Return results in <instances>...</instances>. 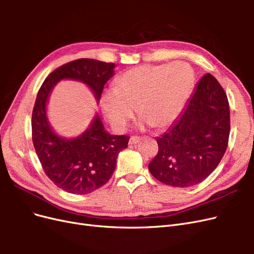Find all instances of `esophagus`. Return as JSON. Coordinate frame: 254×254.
Instances as JSON below:
<instances>
[{"instance_id": "1", "label": "esophagus", "mask_w": 254, "mask_h": 254, "mask_svg": "<svg viewBox=\"0 0 254 254\" xmlns=\"http://www.w3.org/2000/svg\"><path fill=\"white\" fill-rule=\"evenodd\" d=\"M141 141V137H139V136H131L129 139V144L130 145H133V144H137Z\"/></svg>"}]
</instances>
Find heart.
<instances>
[{"instance_id":"1","label":"heart","mask_w":254,"mask_h":254,"mask_svg":"<svg viewBox=\"0 0 254 254\" xmlns=\"http://www.w3.org/2000/svg\"><path fill=\"white\" fill-rule=\"evenodd\" d=\"M194 80L193 68L182 61L135 66L118 77L114 89L104 92L101 108L117 131L126 128L134 108L144 123L163 128L182 111Z\"/></svg>"}]
</instances>
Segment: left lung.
Here are the masks:
<instances>
[{
	"label": "left lung",
	"mask_w": 254,
	"mask_h": 254,
	"mask_svg": "<svg viewBox=\"0 0 254 254\" xmlns=\"http://www.w3.org/2000/svg\"><path fill=\"white\" fill-rule=\"evenodd\" d=\"M229 133L227 95L217 79L207 73L170 129L157 136L159 151L148 170L167 186L193 187L217 167L226 152Z\"/></svg>",
	"instance_id": "left-lung-1"
}]
</instances>
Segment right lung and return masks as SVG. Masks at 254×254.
<instances>
[{"mask_svg": "<svg viewBox=\"0 0 254 254\" xmlns=\"http://www.w3.org/2000/svg\"><path fill=\"white\" fill-rule=\"evenodd\" d=\"M115 64L82 58L52 72L38 92L32 117L33 143L44 173L67 193H92L109 181L119 153L127 148L129 136L110 134L96 113L89 127L75 137L59 135L50 124L48 103L60 80L82 82L101 99L106 82L114 75Z\"/></svg>", "mask_w": 254, "mask_h": 254, "instance_id": "1", "label": "right lung"}]
</instances>
